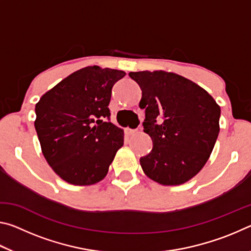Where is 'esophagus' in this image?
<instances>
[{
  "mask_svg": "<svg viewBox=\"0 0 251 251\" xmlns=\"http://www.w3.org/2000/svg\"><path fill=\"white\" fill-rule=\"evenodd\" d=\"M124 133L126 135H133L135 133H137V129H133V128H129V127H126V128L124 129Z\"/></svg>",
  "mask_w": 251,
  "mask_h": 251,
  "instance_id": "1",
  "label": "esophagus"
}]
</instances>
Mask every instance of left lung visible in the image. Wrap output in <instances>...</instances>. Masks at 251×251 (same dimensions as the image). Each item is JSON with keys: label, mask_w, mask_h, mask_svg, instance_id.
I'll list each match as a JSON object with an SVG mask.
<instances>
[{"label": "left lung", "mask_w": 251, "mask_h": 251, "mask_svg": "<svg viewBox=\"0 0 251 251\" xmlns=\"http://www.w3.org/2000/svg\"><path fill=\"white\" fill-rule=\"evenodd\" d=\"M145 108L144 131L152 150L141 158L144 173L161 185L188 181L205 166L219 134L220 107L192 80L164 71L130 72Z\"/></svg>", "instance_id": "obj_1"}]
</instances>
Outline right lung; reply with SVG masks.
Listing matches in <instances>:
<instances>
[{
    "label": "right lung",
    "instance_id": "1",
    "mask_svg": "<svg viewBox=\"0 0 251 251\" xmlns=\"http://www.w3.org/2000/svg\"><path fill=\"white\" fill-rule=\"evenodd\" d=\"M125 72L88 66L74 72L41 97L34 123L42 151L65 181L87 186L103 179L124 130L110 122L112 88Z\"/></svg>",
    "mask_w": 251,
    "mask_h": 251
}]
</instances>
